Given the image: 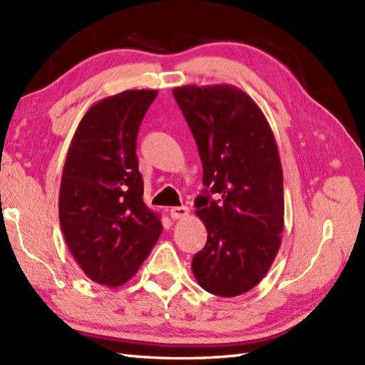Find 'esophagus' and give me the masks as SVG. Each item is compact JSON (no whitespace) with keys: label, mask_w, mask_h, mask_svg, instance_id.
Returning <instances> with one entry per match:
<instances>
[{"label":"esophagus","mask_w":365,"mask_h":365,"mask_svg":"<svg viewBox=\"0 0 365 365\" xmlns=\"http://www.w3.org/2000/svg\"><path fill=\"white\" fill-rule=\"evenodd\" d=\"M188 212H190L188 207H173L170 210V214H171L173 219H183V217L188 216Z\"/></svg>","instance_id":"34e87169"}]
</instances>
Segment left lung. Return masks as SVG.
<instances>
[{
    "mask_svg": "<svg viewBox=\"0 0 365 365\" xmlns=\"http://www.w3.org/2000/svg\"><path fill=\"white\" fill-rule=\"evenodd\" d=\"M173 93L197 143L207 186L195 199L208 239L192 257L194 277L216 296L244 294L268 273L282 240L284 174L273 130L236 86L188 85Z\"/></svg>",
    "mask_w": 365,
    "mask_h": 365,
    "instance_id": "obj_1",
    "label": "left lung"
}]
</instances>
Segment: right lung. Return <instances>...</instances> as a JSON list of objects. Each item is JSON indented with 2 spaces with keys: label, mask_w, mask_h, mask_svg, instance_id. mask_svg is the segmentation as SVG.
Listing matches in <instances>:
<instances>
[{
  "label": "right lung",
  "mask_w": 365,
  "mask_h": 365,
  "mask_svg": "<svg viewBox=\"0 0 365 365\" xmlns=\"http://www.w3.org/2000/svg\"><path fill=\"white\" fill-rule=\"evenodd\" d=\"M157 91H125L97 101L73 134L60 185V225L91 280L120 287L162 235L143 202L135 154L140 123Z\"/></svg>",
  "instance_id": "right-lung-1"
}]
</instances>
